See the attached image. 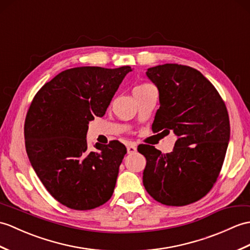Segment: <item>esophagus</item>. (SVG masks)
I'll use <instances>...</instances> for the list:
<instances>
[{"label":"esophagus","mask_w":250,"mask_h":250,"mask_svg":"<svg viewBox=\"0 0 250 250\" xmlns=\"http://www.w3.org/2000/svg\"><path fill=\"white\" fill-rule=\"evenodd\" d=\"M126 150H127V153L129 154H132V153H135L136 152V146L134 144H132V143H130L129 145H127L126 146Z\"/></svg>","instance_id":"1"}]
</instances>
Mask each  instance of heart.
<instances>
[{
    "mask_svg": "<svg viewBox=\"0 0 250 250\" xmlns=\"http://www.w3.org/2000/svg\"><path fill=\"white\" fill-rule=\"evenodd\" d=\"M145 85H149L148 83H144V84H141V85H138V86H136V87H142V86H145ZM135 87V88H136Z\"/></svg>",
    "mask_w": 250,
    "mask_h": 250,
    "instance_id": "1",
    "label": "heart"
}]
</instances>
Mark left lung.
Segmentation results:
<instances>
[{
  "instance_id": "left-lung-1",
  "label": "left lung",
  "mask_w": 250,
  "mask_h": 250,
  "mask_svg": "<svg viewBox=\"0 0 250 250\" xmlns=\"http://www.w3.org/2000/svg\"><path fill=\"white\" fill-rule=\"evenodd\" d=\"M146 73L160 92L152 131H173L178 141L170 153L146 144L137 147L147 161L144 187L165 206L194 204L212 189L222 170L230 138L227 107L197 69L165 63Z\"/></svg>"
}]
</instances>
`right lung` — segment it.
Returning a JSON list of instances; mask_svg holds the SVG:
<instances>
[{
	"mask_svg": "<svg viewBox=\"0 0 250 250\" xmlns=\"http://www.w3.org/2000/svg\"><path fill=\"white\" fill-rule=\"evenodd\" d=\"M130 66L67 69L35 95L24 123L26 153L51 196L86 211L111 199L126 148L119 141L88 149V123L102 117Z\"/></svg>",
	"mask_w": 250,
	"mask_h": 250,
	"instance_id": "obj_1",
	"label": "right lung"
}]
</instances>
